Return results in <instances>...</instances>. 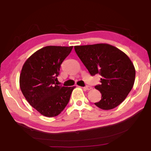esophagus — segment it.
<instances>
[{
  "mask_svg": "<svg viewBox=\"0 0 151 151\" xmlns=\"http://www.w3.org/2000/svg\"><path fill=\"white\" fill-rule=\"evenodd\" d=\"M91 88H92L90 86H85V87H83V89L85 91H89V90H91Z\"/></svg>",
  "mask_w": 151,
  "mask_h": 151,
  "instance_id": "obj_1",
  "label": "esophagus"
}]
</instances>
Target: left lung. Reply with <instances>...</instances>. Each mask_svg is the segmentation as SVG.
Listing matches in <instances>:
<instances>
[{
	"mask_svg": "<svg viewBox=\"0 0 151 151\" xmlns=\"http://www.w3.org/2000/svg\"><path fill=\"white\" fill-rule=\"evenodd\" d=\"M75 50L91 76H101V100L94 103L99 108L110 110L119 106L133 86L135 69L129 57L108 44L75 46Z\"/></svg>",
	"mask_w": 151,
	"mask_h": 151,
	"instance_id": "obj_1",
	"label": "left lung"
}]
</instances>
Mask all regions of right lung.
Masks as SVG:
<instances>
[{"label":"right lung","instance_id":"right-lung-1","mask_svg":"<svg viewBox=\"0 0 151 151\" xmlns=\"http://www.w3.org/2000/svg\"><path fill=\"white\" fill-rule=\"evenodd\" d=\"M73 47L47 46L28 58L20 75V87L33 108L47 117L59 114L75 86L57 85L60 65Z\"/></svg>","mask_w":151,"mask_h":151}]
</instances>
